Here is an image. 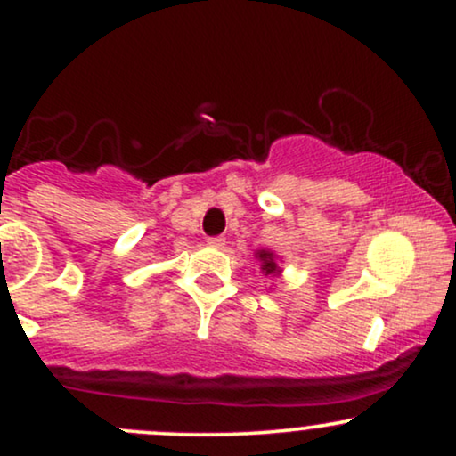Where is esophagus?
Instances as JSON below:
<instances>
[{"label":"esophagus","instance_id":"1","mask_svg":"<svg viewBox=\"0 0 456 456\" xmlns=\"http://www.w3.org/2000/svg\"><path fill=\"white\" fill-rule=\"evenodd\" d=\"M208 244L214 246V248H223L224 238H221V235H214V238H208Z\"/></svg>","mask_w":456,"mask_h":456}]
</instances>
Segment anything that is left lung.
<instances>
[{
    "label": "left lung",
    "instance_id": "left-lung-1",
    "mask_svg": "<svg viewBox=\"0 0 456 456\" xmlns=\"http://www.w3.org/2000/svg\"><path fill=\"white\" fill-rule=\"evenodd\" d=\"M257 257H259L261 261H264V268H261V270H265V274H274V272H276L274 255L268 253V250H259Z\"/></svg>",
    "mask_w": 456,
    "mask_h": 456
}]
</instances>
